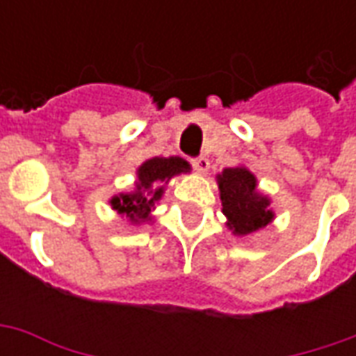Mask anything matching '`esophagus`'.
<instances>
[{"instance_id":"esophagus-1","label":"esophagus","mask_w":356,"mask_h":356,"mask_svg":"<svg viewBox=\"0 0 356 356\" xmlns=\"http://www.w3.org/2000/svg\"><path fill=\"white\" fill-rule=\"evenodd\" d=\"M193 162V168L198 173H206V171L209 170V160L208 158H204V156H200V158H194V160H191Z\"/></svg>"}]
</instances>
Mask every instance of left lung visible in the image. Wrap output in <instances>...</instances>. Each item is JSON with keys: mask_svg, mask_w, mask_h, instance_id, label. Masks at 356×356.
<instances>
[{"mask_svg": "<svg viewBox=\"0 0 356 356\" xmlns=\"http://www.w3.org/2000/svg\"><path fill=\"white\" fill-rule=\"evenodd\" d=\"M227 227L234 236H248L273 223L270 198L257 188V177L246 165L225 168L217 175Z\"/></svg>", "mask_w": 356, "mask_h": 356, "instance_id": "left-lung-1", "label": "left lung"}]
</instances>
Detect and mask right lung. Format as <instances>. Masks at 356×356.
Here are the masks:
<instances>
[{
	"label": "right lung",
	"instance_id": "right-lung-1",
	"mask_svg": "<svg viewBox=\"0 0 356 356\" xmlns=\"http://www.w3.org/2000/svg\"><path fill=\"white\" fill-rule=\"evenodd\" d=\"M181 173H191V163L179 156L148 158L137 168L133 191L114 194L108 200L110 208L125 217L129 225L154 223L152 211L162 200L165 185Z\"/></svg>",
	"mask_w": 356,
	"mask_h": 356
}]
</instances>
